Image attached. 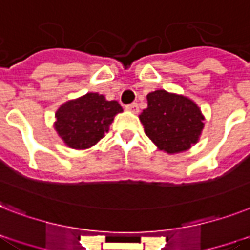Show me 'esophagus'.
I'll return each instance as SVG.
<instances>
[{"label":"esophagus","mask_w":250,"mask_h":250,"mask_svg":"<svg viewBox=\"0 0 250 250\" xmlns=\"http://www.w3.org/2000/svg\"><path fill=\"white\" fill-rule=\"evenodd\" d=\"M125 110L131 111V113H137V111H139V105L136 104V103L127 105V106H125Z\"/></svg>","instance_id":"obj_1"}]
</instances>
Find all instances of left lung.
<instances>
[{
	"label": "left lung",
	"mask_w": 250,
	"mask_h": 250,
	"mask_svg": "<svg viewBox=\"0 0 250 250\" xmlns=\"http://www.w3.org/2000/svg\"><path fill=\"white\" fill-rule=\"evenodd\" d=\"M147 107L139 115L146 136L158 149L177 154L191 149L202 136L204 115L195 101L178 93H147Z\"/></svg>",
	"instance_id": "left-lung-1"
}]
</instances>
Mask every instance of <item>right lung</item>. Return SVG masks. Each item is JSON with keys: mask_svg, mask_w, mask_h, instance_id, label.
Wrapping results in <instances>:
<instances>
[{"mask_svg": "<svg viewBox=\"0 0 250 250\" xmlns=\"http://www.w3.org/2000/svg\"><path fill=\"white\" fill-rule=\"evenodd\" d=\"M122 111L118 101L88 92L60 105L55 113L54 128L70 149H90L109 132L114 117Z\"/></svg>", "mask_w": 250, "mask_h": 250, "instance_id": "add662e5", "label": "right lung"}]
</instances>
